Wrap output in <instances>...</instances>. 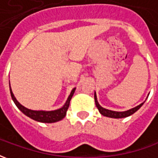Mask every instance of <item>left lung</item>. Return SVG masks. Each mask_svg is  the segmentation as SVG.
<instances>
[{
	"label": "left lung",
	"instance_id": "8db88e82",
	"mask_svg": "<svg viewBox=\"0 0 158 158\" xmlns=\"http://www.w3.org/2000/svg\"><path fill=\"white\" fill-rule=\"evenodd\" d=\"M95 102H96V107L99 110L100 113L105 117H108V118H126V117H129L130 115H132L134 113H135L136 111L141 107L144 102L139 104V106H135L134 108H131V109L128 110V111H124V112H115V111H111V110L106 109V108H103L102 106H100V104L97 102V98H96V92H95Z\"/></svg>",
	"mask_w": 158,
	"mask_h": 158
}]
</instances>
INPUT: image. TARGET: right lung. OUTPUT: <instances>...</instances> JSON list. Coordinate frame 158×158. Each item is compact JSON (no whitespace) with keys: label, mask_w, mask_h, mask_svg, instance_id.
<instances>
[{"label":"right lung","mask_w":158,"mask_h":158,"mask_svg":"<svg viewBox=\"0 0 158 158\" xmlns=\"http://www.w3.org/2000/svg\"><path fill=\"white\" fill-rule=\"evenodd\" d=\"M75 91V88H73L72 89V91L70 93V95L68 97V100L66 101L65 104L59 109L54 110V111H35V110H30L26 108L25 106H23L21 105L20 103L17 101L16 97L13 95V93L11 89L10 86V93H11V96H12V101L14 102L15 105L18 106L21 112L23 114H25L26 116H28L30 118L34 119L35 121L41 123H55L58 122L60 120H62L64 117L66 116L67 111L69 109V103H70V100L72 98V96H73Z\"/></svg>","instance_id":"1"}]
</instances>
